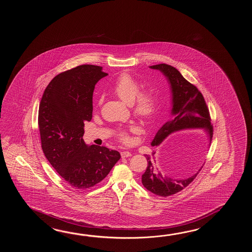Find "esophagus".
<instances>
[{
    "label": "esophagus",
    "instance_id": "34e87169",
    "mask_svg": "<svg viewBox=\"0 0 252 252\" xmlns=\"http://www.w3.org/2000/svg\"><path fill=\"white\" fill-rule=\"evenodd\" d=\"M121 155H122V158H128L131 156V153L129 151H123V152H121Z\"/></svg>",
    "mask_w": 252,
    "mask_h": 252
}]
</instances>
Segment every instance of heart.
<instances>
[{
	"label": "heart",
	"instance_id": "1",
	"mask_svg": "<svg viewBox=\"0 0 252 252\" xmlns=\"http://www.w3.org/2000/svg\"><path fill=\"white\" fill-rule=\"evenodd\" d=\"M139 82L131 75L124 74L119 77L114 87L113 93L126 104L132 105L134 103V113L141 119H150L157 110V100L152 93L140 92ZM122 139H127L124 131L120 134Z\"/></svg>",
	"mask_w": 252,
	"mask_h": 252
}]
</instances>
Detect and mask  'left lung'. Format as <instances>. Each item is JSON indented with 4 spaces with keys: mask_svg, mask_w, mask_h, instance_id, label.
Returning <instances> with one entry per match:
<instances>
[{
    "mask_svg": "<svg viewBox=\"0 0 252 252\" xmlns=\"http://www.w3.org/2000/svg\"><path fill=\"white\" fill-rule=\"evenodd\" d=\"M151 69L158 70L166 77L171 94V110L169 118L156 134L151 146H159L171 134L188 129H203L210 147L213 138V126L210 113L203 94L198 89L184 78L181 73L169 64L150 65ZM156 151L146 155L148 166L142 175L141 182L150 193L159 196H169L187 188L197 176L203 165L190 177L174 178L163 175L156 159Z\"/></svg>",
    "mask_w": 252,
    "mask_h": 252,
    "instance_id": "left-lung-1",
    "label": "left lung"
}]
</instances>
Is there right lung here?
<instances>
[{
    "label": "right lung",
    "instance_id": "1",
    "mask_svg": "<svg viewBox=\"0 0 252 252\" xmlns=\"http://www.w3.org/2000/svg\"><path fill=\"white\" fill-rule=\"evenodd\" d=\"M102 66L82 64L55 76L43 94L38 127L43 152L72 188L86 189L101 182L121 158L116 150L86 144L85 122H90L93 94L106 76Z\"/></svg>",
    "mask_w": 252,
    "mask_h": 252
}]
</instances>
